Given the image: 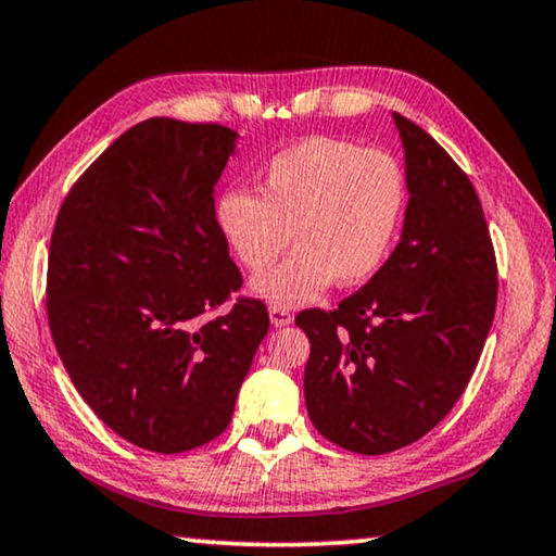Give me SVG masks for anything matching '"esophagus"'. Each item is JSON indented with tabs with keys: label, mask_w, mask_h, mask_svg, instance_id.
Listing matches in <instances>:
<instances>
[{
	"label": "esophagus",
	"mask_w": 556,
	"mask_h": 556,
	"mask_svg": "<svg viewBox=\"0 0 556 556\" xmlns=\"http://www.w3.org/2000/svg\"><path fill=\"white\" fill-rule=\"evenodd\" d=\"M268 313H270V324L276 326V328H283V326H291L293 324L291 311H288L286 305H270Z\"/></svg>",
	"instance_id": "esophagus-1"
}]
</instances>
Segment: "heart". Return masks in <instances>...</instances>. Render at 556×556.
Segmentation results:
<instances>
[{"mask_svg": "<svg viewBox=\"0 0 556 556\" xmlns=\"http://www.w3.org/2000/svg\"><path fill=\"white\" fill-rule=\"evenodd\" d=\"M404 211V180L383 150L338 138H305L273 155L261 198L228 190L215 205L225 243L251 273L276 263L293 240L298 251L253 291L278 305L316 298L324 288L358 286L389 258Z\"/></svg>", "mask_w": 556, "mask_h": 556, "instance_id": "b5f03b06", "label": "heart"}]
</instances>
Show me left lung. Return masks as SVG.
<instances>
[{"label":"left lung","mask_w":556,"mask_h":556,"mask_svg":"<svg viewBox=\"0 0 556 556\" xmlns=\"http://www.w3.org/2000/svg\"><path fill=\"white\" fill-rule=\"evenodd\" d=\"M408 205L396 251L336 311L295 316L311 341L305 406L320 437L376 456L429 433L469 383L496 311V258L471 180L393 112Z\"/></svg>","instance_id":"left-lung-1"}]
</instances>
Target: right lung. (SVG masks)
<instances>
[{
    "mask_svg": "<svg viewBox=\"0 0 556 556\" xmlns=\"http://www.w3.org/2000/svg\"><path fill=\"white\" fill-rule=\"evenodd\" d=\"M238 132L150 117L87 167L60 207L47 263V318L64 368L112 431L157 454L228 429L268 333L240 291L215 220V182Z\"/></svg>",
    "mask_w": 556,
    "mask_h": 556,
    "instance_id": "obj_1",
    "label": "right lung"
}]
</instances>
